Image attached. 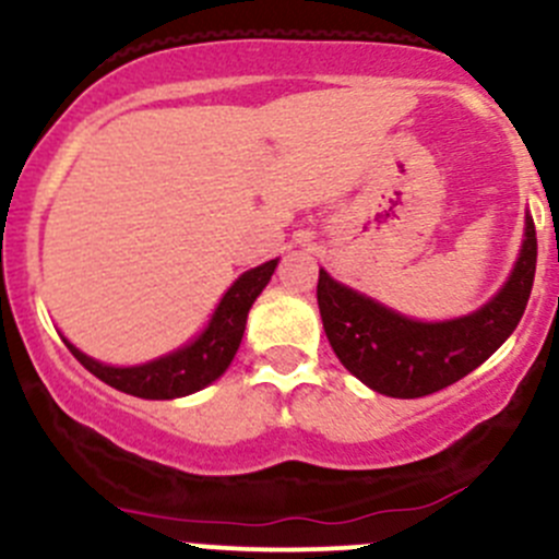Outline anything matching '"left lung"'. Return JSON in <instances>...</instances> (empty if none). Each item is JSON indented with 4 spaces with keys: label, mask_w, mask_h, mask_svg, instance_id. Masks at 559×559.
<instances>
[{
    "label": "left lung",
    "mask_w": 559,
    "mask_h": 559,
    "mask_svg": "<svg viewBox=\"0 0 559 559\" xmlns=\"http://www.w3.org/2000/svg\"><path fill=\"white\" fill-rule=\"evenodd\" d=\"M538 239L527 217L511 280L486 307L445 323H418L340 285L320 269L318 307L325 336L347 372L385 396L416 400L456 383L511 336L527 307Z\"/></svg>",
    "instance_id": "left-lung-1"
}]
</instances>
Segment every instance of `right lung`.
I'll return each mask as SVG.
<instances>
[{"mask_svg":"<svg viewBox=\"0 0 559 559\" xmlns=\"http://www.w3.org/2000/svg\"><path fill=\"white\" fill-rule=\"evenodd\" d=\"M274 269H277V261H269L263 266L252 269V272L241 274L223 296L209 329L192 345L181 347V350L170 353L165 358H157V361L141 364V367H105V364L84 356L68 340H64V345L70 347V353L90 369L94 378L108 383L110 389L141 396V400L187 396L192 391H201L203 385L214 383L228 369V364L234 361L241 336H245L247 312H250L252 301L261 296L263 287L269 285Z\"/></svg>","mask_w":559,"mask_h":559,"instance_id":"right-lung-1","label":"right lung"}]
</instances>
